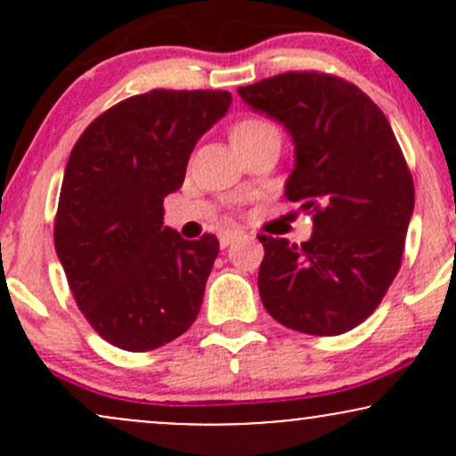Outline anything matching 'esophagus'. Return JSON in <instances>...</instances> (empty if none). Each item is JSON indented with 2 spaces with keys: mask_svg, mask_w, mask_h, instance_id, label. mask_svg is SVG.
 <instances>
[{
  "mask_svg": "<svg viewBox=\"0 0 456 456\" xmlns=\"http://www.w3.org/2000/svg\"><path fill=\"white\" fill-rule=\"evenodd\" d=\"M238 240H242V233L240 232H223L218 235V242H221V248H227V246H232L233 242H238Z\"/></svg>",
  "mask_w": 456,
  "mask_h": 456,
  "instance_id": "34e87169",
  "label": "esophagus"
}]
</instances>
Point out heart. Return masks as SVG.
I'll list each match as a JSON object with an SVG mask.
<instances>
[{"label": "heart", "mask_w": 456, "mask_h": 456, "mask_svg": "<svg viewBox=\"0 0 456 456\" xmlns=\"http://www.w3.org/2000/svg\"><path fill=\"white\" fill-rule=\"evenodd\" d=\"M268 126V122H264V119H257V118H248V119H242V122H238L232 130V137H238V134H246V133H253V130H259Z\"/></svg>", "instance_id": "obj_1"}]
</instances>
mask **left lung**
<instances>
[{
	"label": "left lung",
	"instance_id": "left-lung-1",
	"mask_svg": "<svg viewBox=\"0 0 456 456\" xmlns=\"http://www.w3.org/2000/svg\"><path fill=\"white\" fill-rule=\"evenodd\" d=\"M240 98L294 139L285 197L313 214L311 238L259 235V296L282 326L334 337L362 323L401 268L413 180L390 122L366 94L323 72H285Z\"/></svg>",
	"mask_w": 456,
	"mask_h": 456
}]
</instances>
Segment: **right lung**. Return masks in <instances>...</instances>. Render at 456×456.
I'll return each instance as SVG.
<instances>
[{"label": "right lung", "mask_w": 456, "mask_h": 456, "mask_svg": "<svg viewBox=\"0 0 456 456\" xmlns=\"http://www.w3.org/2000/svg\"><path fill=\"white\" fill-rule=\"evenodd\" d=\"M229 104L221 90L139 94L98 115L70 151L55 250L77 306L115 347H162L199 315L218 240L162 227V201Z\"/></svg>", "instance_id": "1"}]
</instances>
